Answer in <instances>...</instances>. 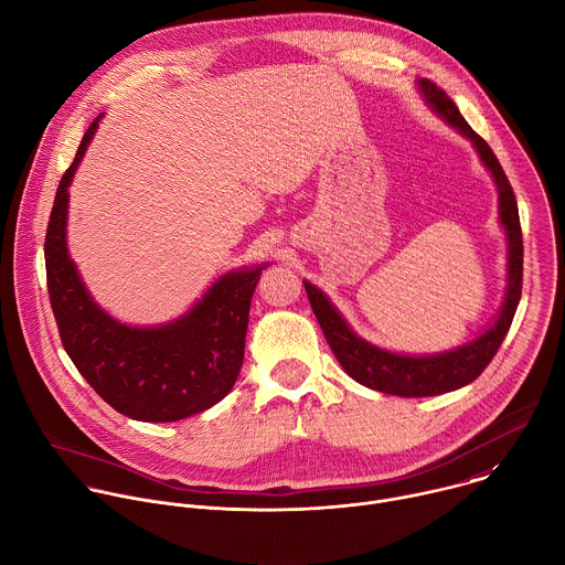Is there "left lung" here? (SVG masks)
Returning a JSON list of instances; mask_svg holds the SVG:
<instances>
[{"label": "left lung", "mask_w": 565, "mask_h": 565, "mask_svg": "<svg viewBox=\"0 0 565 565\" xmlns=\"http://www.w3.org/2000/svg\"><path fill=\"white\" fill-rule=\"evenodd\" d=\"M417 88L426 104L461 137H466L486 170L490 172L497 193H499V224L505 233L508 244V275H505V295L494 321L479 332L475 339L433 354H406L374 345L361 339L334 308L323 290L303 281L312 312L326 334L328 345L332 348L341 367L354 382L365 388L380 391L386 395L399 397H435L444 393L459 391L472 384L486 365L497 354L501 341L505 339L512 317L521 299V279H523V239L519 224V209L512 193V185L494 157L492 148L468 126L461 117L455 102L430 79H417Z\"/></svg>", "instance_id": "obj_1"}]
</instances>
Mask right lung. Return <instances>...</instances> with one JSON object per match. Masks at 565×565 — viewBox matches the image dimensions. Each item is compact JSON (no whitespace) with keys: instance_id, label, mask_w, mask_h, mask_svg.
<instances>
[{"instance_id":"add662e5","label":"right lung","mask_w":565,"mask_h":565,"mask_svg":"<svg viewBox=\"0 0 565 565\" xmlns=\"http://www.w3.org/2000/svg\"><path fill=\"white\" fill-rule=\"evenodd\" d=\"M102 117L57 185L44 244L51 306L64 350L108 406L135 422H179L213 408L235 386L250 299L268 264L224 273L168 323L130 326L108 315L88 292L66 242L68 185Z\"/></svg>"}]
</instances>
